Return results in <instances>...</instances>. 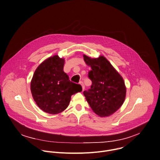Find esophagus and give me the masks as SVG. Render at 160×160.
I'll list each match as a JSON object with an SVG mask.
<instances>
[{
  "label": "esophagus",
  "instance_id": "1",
  "mask_svg": "<svg viewBox=\"0 0 160 160\" xmlns=\"http://www.w3.org/2000/svg\"><path fill=\"white\" fill-rule=\"evenodd\" d=\"M80 84L81 85V86H82V91H83L84 89H85V86H84V85H83V83L82 82H80Z\"/></svg>",
  "mask_w": 160,
  "mask_h": 160
}]
</instances>
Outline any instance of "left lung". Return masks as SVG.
Returning <instances> with one entry per match:
<instances>
[{
  "instance_id": "8db88e82",
  "label": "left lung",
  "mask_w": 160,
  "mask_h": 160,
  "mask_svg": "<svg viewBox=\"0 0 160 160\" xmlns=\"http://www.w3.org/2000/svg\"><path fill=\"white\" fill-rule=\"evenodd\" d=\"M83 59L92 68L88 77L92 82L90 89L83 92L84 96L95 113L100 117H109L125 100L124 80L104 56L91 58L84 54Z\"/></svg>"
}]
</instances>
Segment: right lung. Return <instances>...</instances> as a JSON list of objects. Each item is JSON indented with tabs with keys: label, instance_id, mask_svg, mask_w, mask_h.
I'll use <instances>...</instances> for the list:
<instances>
[{
	"label": "right lung",
	"instance_id": "add662e5",
	"mask_svg": "<svg viewBox=\"0 0 160 160\" xmlns=\"http://www.w3.org/2000/svg\"><path fill=\"white\" fill-rule=\"evenodd\" d=\"M65 59L55 55L42 62L36 68L30 82L34 101L43 112L55 115L68 106L71 97L80 92V85L72 83L63 72Z\"/></svg>",
	"mask_w": 160,
	"mask_h": 160
}]
</instances>
